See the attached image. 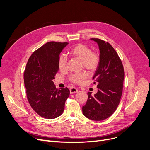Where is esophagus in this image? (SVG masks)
I'll return each mask as SVG.
<instances>
[{
    "instance_id": "esophagus-1",
    "label": "esophagus",
    "mask_w": 150,
    "mask_h": 150,
    "mask_svg": "<svg viewBox=\"0 0 150 150\" xmlns=\"http://www.w3.org/2000/svg\"><path fill=\"white\" fill-rule=\"evenodd\" d=\"M77 92H78V90H77V88H76L75 87H71L70 88V93L71 94L75 93H76Z\"/></svg>"
}]
</instances>
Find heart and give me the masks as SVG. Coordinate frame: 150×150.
Returning a JSON list of instances; mask_svg holds the SVG:
<instances>
[{"mask_svg":"<svg viewBox=\"0 0 150 150\" xmlns=\"http://www.w3.org/2000/svg\"><path fill=\"white\" fill-rule=\"evenodd\" d=\"M69 53L82 61L83 67L89 71H94L97 69L100 64V55L98 53L92 52L91 48L83 44H77L69 51ZM67 58L64 55L59 56L58 58V68L61 71L67 69ZM87 77V74L82 72L69 75V80L74 83H80Z\"/></svg>","mask_w":150,"mask_h":150,"instance_id":"obj_1","label":"heart"}]
</instances>
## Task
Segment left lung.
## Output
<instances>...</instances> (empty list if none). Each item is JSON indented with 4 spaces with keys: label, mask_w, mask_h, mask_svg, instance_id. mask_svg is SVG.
Listing matches in <instances>:
<instances>
[{
    "label": "left lung",
    "mask_w": 150,
    "mask_h": 150,
    "mask_svg": "<svg viewBox=\"0 0 150 150\" xmlns=\"http://www.w3.org/2000/svg\"><path fill=\"white\" fill-rule=\"evenodd\" d=\"M100 49V64L93 77L98 92L94 95L88 92L86 104L82 106L83 115L93 121H102L115 112L120 102L124 79V67L117 52L108 42L97 38Z\"/></svg>",
    "instance_id": "obj_1"
}]
</instances>
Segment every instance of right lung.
Wrapping results in <instances>:
<instances>
[{
  "mask_svg": "<svg viewBox=\"0 0 150 150\" xmlns=\"http://www.w3.org/2000/svg\"><path fill=\"white\" fill-rule=\"evenodd\" d=\"M68 42H49L33 52L24 72L27 98L40 116L55 119L63 113L70 92L57 88L53 80L58 71L59 53Z\"/></svg>",
  "mask_w": 150,
  "mask_h": 150,
  "instance_id": "right-lung-1",
  "label": "right lung"
}]
</instances>
